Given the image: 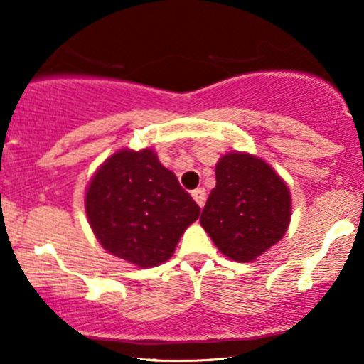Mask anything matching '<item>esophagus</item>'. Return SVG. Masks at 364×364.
<instances>
[{"mask_svg": "<svg viewBox=\"0 0 364 364\" xmlns=\"http://www.w3.org/2000/svg\"><path fill=\"white\" fill-rule=\"evenodd\" d=\"M191 196H193V200L196 203H198L200 207L205 205V198H207L205 188H196V190L191 191Z\"/></svg>", "mask_w": 364, "mask_h": 364, "instance_id": "esophagus-1", "label": "esophagus"}]
</instances>
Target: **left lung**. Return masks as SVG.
<instances>
[{
	"mask_svg": "<svg viewBox=\"0 0 364 364\" xmlns=\"http://www.w3.org/2000/svg\"><path fill=\"white\" fill-rule=\"evenodd\" d=\"M215 181L200 224L225 257L252 262L286 235L291 195L265 161L228 154L217 162Z\"/></svg>",
	"mask_w": 364,
	"mask_h": 364,
	"instance_id": "obj_1",
	"label": "left lung"
}]
</instances>
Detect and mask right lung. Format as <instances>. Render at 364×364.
Wrapping results in <instances>:
<instances>
[{"label":"right lung","instance_id":"add662e5","mask_svg":"<svg viewBox=\"0 0 364 364\" xmlns=\"http://www.w3.org/2000/svg\"><path fill=\"white\" fill-rule=\"evenodd\" d=\"M85 210L99 243L133 265L169 260L200 207L150 149L119 150L87 190Z\"/></svg>","mask_w":364,"mask_h":364}]
</instances>
